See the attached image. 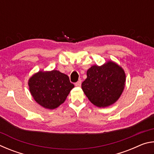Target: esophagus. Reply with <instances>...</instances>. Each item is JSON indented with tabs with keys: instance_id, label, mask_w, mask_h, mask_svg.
I'll return each mask as SVG.
<instances>
[{
	"instance_id": "esophagus-1",
	"label": "esophagus",
	"mask_w": 154,
	"mask_h": 154,
	"mask_svg": "<svg viewBox=\"0 0 154 154\" xmlns=\"http://www.w3.org/2000/svg\"><path fill=\"white\" fill-rule=\"evenodd\" d=\"M81 85H82V80H79L77 82L75 83V85L77 87L81 86Z\"/></svg>"
}]
</instances>
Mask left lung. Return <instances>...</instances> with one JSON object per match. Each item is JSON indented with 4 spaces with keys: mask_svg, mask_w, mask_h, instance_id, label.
I'll return each mask as SVG.
<instances>
[{
    "mask_svg": "<svg viewBox=\"0 0 154 154\" xmlns=\"http://www.w3.org/2000/svg\"><path fill=\"white\" fill-rule=\"evenodd\" d=\"M125 82L124 70L114 62H109L88 69L82 88L91 103L98 107H105L118 100L124 90Z\"/></svg>",
    "mask_w": 154,
    "mask_h": 154,
    "instance_id": "1",
    "label": "left lung"
}]
</instances>
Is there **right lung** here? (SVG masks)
<instances>
[{
	"label": "right lung",
	"instance_id": "1",
	"mask_svg": "<svg viewBox=\"0 0 154 154\" xmlns=\"http://www.w3.org/2000/svg\"><path fill=\"white\" fill-rule=\"evenodd\" d=\"M28 85L36 102L49 109H56L63 103L74 88L69 77L56 70L39 71L29 79Z\"/></svg>",
	"mask_w": 154,
	"mask_h": 154
}]
</instances>
